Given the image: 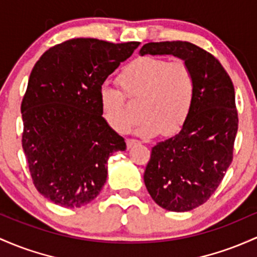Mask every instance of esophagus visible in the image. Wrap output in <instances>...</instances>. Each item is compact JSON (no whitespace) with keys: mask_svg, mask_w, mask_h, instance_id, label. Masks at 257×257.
<instances>
[{"mask_svg":"<svg viewBox=\"0 0 257 257\" xmlns=\"http://www.w3.org/2000/svg\"><path fill=\"white\" fill-rule=\"evenodd\" d=\"M137 144H139V142L135 139H126V148L128 149H132L133 146L137 145Z\"/></svg>","mask_w":257,"mask_h":257,"instance_id":"1","label":"esophagus"}]
</instances>
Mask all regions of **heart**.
I'll return each instance as SVG.
<instances>
[{"label": "heart", "mask_w": 257, "mask_h": 257, "mask_svg": "<svg viewBox=\"0 0 257 257\" xmlns=\"http://www.w3.org/2000/svg\"><path fill=\"white\" fill-rule=\"evenodd\" d=\"M118 83L124 93L107 85L100 91L103 117L117 132H125L134 119L126 97L140 101L143 119L135 132L143 137L178 132L195 100V74L184 61L170 62L152 56L137 58L122 70Z\"/></svg>", "instance_id": "obj_1"}]
</instances>
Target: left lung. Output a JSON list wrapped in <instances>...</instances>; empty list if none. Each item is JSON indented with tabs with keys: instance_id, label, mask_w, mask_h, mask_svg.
<instances>
[{
	"instance_id": "left-lung-1",
	"label": "left lung",
	"mask_w": 257,
	"mask_h": 257,
	"mask_svg": "<svg viewBox=\"0 0 257 257\" xmlns=\"http://www.w3.org/2000/svg\"><path fill=\"white\" fill-rule=\"evenodd\" d=\"M140 55H172L193 69L195 100L180 132L152 148L146 189L165 210L185 212L205 204L232 163L238 132L234 86L210 52L188 41L149 42Z\"/></svg>"
}]
</instances>
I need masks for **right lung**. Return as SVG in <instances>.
<instances>
[{"label": "right lung", "mask_w": 257, "mask_h": 257, "mask_svg": "<svg viewBox=\"0 0 257 257\" xmlns=\"http://www.w3.org/2000/svg\"><path fill=\"white\" fill-rule=\"evenodd\" d=\"M139 45L72 39L34 66L21 106L22 146L34 185L53 204L75 208L91 202L106 183L109 156L125 150L102 117L100 91Z\"/></svg>", "instance_id": "right-lung-1"}]
</instances>
